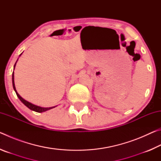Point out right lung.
<instances>
[{
  "mask_svg": "<svg viewBox=\"0 0 161 161\" xmlns=\"http://www.w3.org/2000/svg\"><path fill=\"white\" fill-rule=\"evenodd\" d=\"M16 62H15V65H14V68H15V64H16ZM12 80H13V89H14V90H15V92L16 94H17L18 97L19 98V99H20V100L21 101V102H23V103H24V104H25V105L27 107L29 108L30 109L36 111V112H44V111H47V110H49V109H51V108L55 107H50V108H42V107H38V106L32 104V103H30V102H27L26 100L23 99V98H22V97L20 96V95L18 94L17 91H16L15 86V83H14V72H13Z\"/></svg>",
  "mask_w": 161,
  "mask_h": 161,
  "instance_id": "obj_1",
  "label": "right lung"
}]
</instances>
